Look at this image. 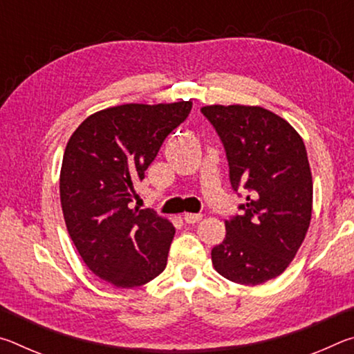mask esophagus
Returning <instances> with one entry per match:
<instances>
[{
    "mask_svg": "<svg viewBox=\"0 0 354 354\" xmlns=\"http://www.w3.org/2000/svg\"><path fill=\"white\" fill-rule=\"evenodd\" d=\"M203 218L201 214H184V221L185 223H196Z\"/></svg>",
    "mask_w": 354,
    "mask_h": 354,
    "instance_id": "obj_1",
    "label": "esophagus"
}]
</instances>
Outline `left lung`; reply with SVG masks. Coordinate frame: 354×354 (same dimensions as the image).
I'll return each mask as SVG.
<instances>
[{
    "instance_id": "8db88e82",
    "label": "left lung",
    "mask_w": 354,
    "mask_h": 354,
    "mask_svg": "<svg viewBox=\"0 0 354 354\" xmlns=\"http://www.w3.org/2000/svg\"><path fill=\"white\" fill-rule=\"evenodd\" d=\"M201 113L223 143L231 187L247 190L212 248L221 277L257 286L283 273L301 247L313 214V176L303 139L259 106H206ZM241 196V194H237Z\"/></svg>"
}]
</instances>
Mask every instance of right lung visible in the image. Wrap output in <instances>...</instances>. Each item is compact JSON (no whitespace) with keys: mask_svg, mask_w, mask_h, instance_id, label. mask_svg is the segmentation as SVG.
I'll return each mask as SVG.
<instances>
[{"mask_svg":"<svg viewBox=\"0 0 354 354\" xmlns=\"http://www.w3.org/2000/svg\"><path fill=\"white\" fill-rule=\"evenodd\" d=\"M190 111L192 101L122 104L87 117L70 137L59 181L65 225L82 261L106 283L133 289L164 272L175 227L129 203Z\"/></svg>","mask_w":354,"mask_h":354,"instance_id":"obj_1","label":"right lung"}]
</instances>
